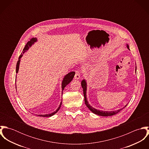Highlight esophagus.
Masks as SVG:
<instances>
[{"mask_svg":"<svg viewBox=\"0 0 149 149\" xmlns=\"http://www.w3.org/2000/svg\"><path fill=\"white\" fill-rule=\"evenodd\" d=\"M80 77V72L79 71H76L75 75H74V79L76 80H79Z\"/></svg>","mask_w":149,"mask_h":149,"instance_id":"34e87169","label":"esophagus"}]
</instances>
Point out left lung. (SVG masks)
I'll list each match as a JSON object with an SVG mask.
<instances>
[{
  "label": "left lung",
  "mask_w": 149,
  "mask_h": 149,
  "mask_svg": "<svg viewBox=\"0 0 149 149\" xmlns=\"http://www.w3.org/2000/svg\"><path fill=\"white\" fill-rule=\"evenodd\" d=\"M127 47L128 49L130 50L129 49V46L127 44ZM136 70V67H135V71ZM86 81L85 80H83L81 81V86L83 89V93H84V101H85V104H86V107L90 109V111L91 112H92L93 113H94L95 114L98 115L99 116H112V115H114L116 113H118L119 112H120L122 109H123L124 108H125L127 106V104H126L125 106L123 108L119 109L117 111H102V110H99L97 109L96 108H94L93 107L90 106V104L88 103V102L87 100L86 99Z\"/></svg>",
  "instance_id": "8db88e82"
}]
</instances>
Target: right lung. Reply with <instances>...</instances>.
<instances>
[{
  "instance_id": "1",
  "label": "right lung",
  "mask_w": 149,
  "mask_h": 149,
  "mask_svg": "<svg viewBox=\"0 0 149 149\" xmlns=\"http://www.w3.org/2000/svg\"><path fill=\"white\" fill-rule=\"evenodd\" d=\"M37 38H32L30 40V41H29L27 43V44L25 45L23 51H22V53H24V52H26L28 49L29 48L33 45L34 44V42H37ZM23 54H21L19 57V60L17 62V66H16V73H18V70H19V64H20V61H21V58L22 57ZM74 74H75V72H71L70 73H69L68 74H67L66 75H65V76L64 77V79H63V80L62 81V92L63 91V90L65 88V87L68 85V84H69V83L73 80L74 76ZM62 95H63V93H62ZM61 104H62V102H61L60 103V105L59 106V107H58V108L56 110V111L50 113V114H45V115H38V116H43V117H50L53 115H54L56 113H57L58 112V111L60 109L61 106Z\"/></svg>"
}]
</instances>
